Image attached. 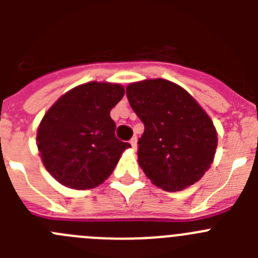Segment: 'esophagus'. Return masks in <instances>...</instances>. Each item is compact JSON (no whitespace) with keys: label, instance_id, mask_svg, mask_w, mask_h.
<instances>
[{"label":"esophagus","instance_id":"1","mask_svg":"<svg viewBox=\"0 0 258 258\" xmlns=\"http://www.w3.org/2000/svg\"><path fill=\"white\" fill-rule=\"evenodd\" d=\"M129 143H131V145H132L133 150L137 149V138H136V137H133V138H132V140L129 141Z\"/></svg>","mask_w":258,"mask_h":258}]
</instances>
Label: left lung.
<instances>
[{"mask_svg":"<svg viewBox=\"0 0 258 258\" xmlns=\"http://www.w3.org/2000/svg\"><path fill=\"white\" fill-rule=\"evenodd\" d=\"M126 97L145 124L138 164L152 183L173 192L199 181L213 163L218 138L195 98L164 79L129 84Z\"/></svg>","mask_w":258,"mask_h":258,"instance_id":"obj_1","label":"left lung"}]
</instances>
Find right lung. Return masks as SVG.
I'll return each mask as SVG.
<instances>
[{
	"instance_id": "add662e5",
	"label": "right lung",
	"mask_w": 258,
	"mask_h": 258,
	"mask_svg": "<svg viewBox=\"0 0 258 258\" xmlns=\"http://www.w3.org/2000/svg\"><path fill=\"white\" fill-rule=\"evenodd\" d=\"M120 84L86 83L61 95L37 129V149L47 172L67 187L88 190L103 183L131 147L115 137L109 112L121 101Z\"/></svg>"
}]
</instances>
